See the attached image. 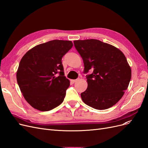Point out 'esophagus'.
<instances>
[{
	"label": "esophagus",
	"instance_id": "esophagus-1",
	"mask_svg": "<svg viewBox=\"0 0 148 148\" xmlns=\"http://www.w3.org/2000/svg\"><path fill=\"white\" fill-rule=\"evenodd\" d=\"M77 81V79H71V82L72 83H74L75 82H76Z\"/></svg>",
	"mask_w": 148,
	"mask_h": 148
}]
</instances>
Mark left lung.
Listing matches in <instances>:
<instances>
[{
	"label": "left lung",
	"mask_w": 148,
	"mask_h": 148,
	"mask_svg": "<svg viewBox=\"0 0 148 148\" xmlns=\"http://www.w3.org/2000/svg\"><path fill=\"white\" fill-rule=\"evenodd\" d=\"M84 63L88 88L81 94L86 105L97 110L114 106L124 95L132 77L126 57L119 49L97 39L74 41Z\"/></svg>",
	"instance_id": "obj_1"
}]
</instances>
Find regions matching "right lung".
<instances>
[{
    "mask_svg": "<svg viewBox=\"0 0 148 148\" xmlns=\"http://www.w3.org/2000/svg\"><path fill=\"white\" fill-rule=\"evenodd\" d=\"M72 47L70 41L52 40L34 47L22 57L17 83L34 109L49 111L64 101L70 81L64 76L62 59Z\"/></svg>",
    "mask_w": 148,
    "mask_h": 148,
    "instance_id": "right-lung-1",
    "label": "right lung"
}]
</instances>
